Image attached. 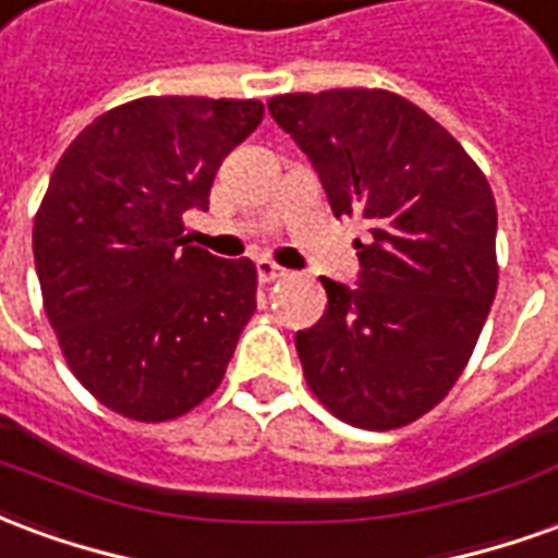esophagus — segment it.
<instances>
[{
	"mask_svg": "<svg viewBox=\"0 0 558 558\" xmlns=\"http://www.w3.org/2000/svg\"><path fill=\"white\" fill-rule=\"evenodd\" d=\"M256 275H259V280H263V283H271V280L287 278V268L275 266L271 259H266V256H263V259H256Z\"/></svg>",
	"mask_w": 558,
	"mask_h": 558,
	"instance_id": "obj_1",
	"label": "esophagus"
}]
</instances>
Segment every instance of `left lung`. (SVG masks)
<instances>
[{"label": "left lung", "mask_w": 558, "mask_h": 558, "mask_svg": "<svg viewBox=\"0 0 558 558\" xmlns=\"http://www.w3.org/2000/svg\"><path fill=\"white\" fill-rule=\"evenodd\" d=\"M268 113L314 163L335 218L367 220L359 287L295 335L307 386L364 430L410 424L451 391L496 295V199L439 122L383 89L278 95Z\"/></svg>", "instance_id": "8db88e82"}]
</instances>
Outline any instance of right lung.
<instances>
[{"label":"right lung","mask_w":558,"mask_h":558,"mask_svg":"<svg viewBox=\"0 0 558 558\" xmlns=\"http://www.w3.org/2000/svg\"><path fill=\"white\" fill-rule=\"evenodd\" d=\"M263 122L259 101L140 98L65 148L35 215L32 251L68 367L107 410L170 421L227 374L256 311L251 259L187 242L220 160Z\"/></svg>","instance_id":"1"}]
</instances>
